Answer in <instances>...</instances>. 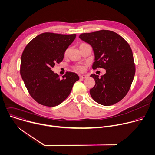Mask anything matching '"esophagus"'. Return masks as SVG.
Here are the masks:
<instances>
[{
  "mask_svg": "<svg viewBox=\"0 0 155 155\" xmlns=\"http://www.w3.org/2000/svg\"><path fill=\"white\" fill-rule=\"evenodd\" d=\"M79 76H80V78H82V79H85V78H86L88 76H87V75H85V74H80Z\"/></svg>",
  "mask_w": 155,
  "mask_h": 155,
  "instance_id": "34e87169",
  "label": "esophagus"
}]
</instances>
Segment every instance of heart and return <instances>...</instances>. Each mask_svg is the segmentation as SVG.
Returning a JSON list of instances; mask_svg holds the SVG:
<instances>
[{
    "label": "heart",
    "mask_w": 155,
    "mask_h": 155,
    "mask_svg": "<svg viewBox=\"0 0 155 155\" xmlns=\"http://www.w3.org/2000/svg\"><path fill=\"white\" fill-rule=\"evenodd\" d=\"M68 49H67V50H66V51H65V55H67V53H68ZM76 68L77 70H81V71H82V70H84V67H83V66H81V65L77 66V67H76Z\"/></svg>",
    "instance_id": "b5f03b06"
}]
</instances>
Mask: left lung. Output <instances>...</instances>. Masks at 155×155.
<instances>
[{"label":"left lung","mask_w":155,"mask_h":155,"mask_svg":"<svg viewBox=\"0 0 155 155\" xmlns=\"http://www.w3.org/2000/svg\"><path fill=\"white\" fill-rule=\"evenodd\" d=\"M79 38L92 47L95 55L92 68L106 70L101 78L90 75L95 81L90 90L91 98L103 106L118 103L127 94L135 74L131 47L120 35L107 30L82 34Z\"/></svg>","instance_id":"obj_1"}]
</instances>
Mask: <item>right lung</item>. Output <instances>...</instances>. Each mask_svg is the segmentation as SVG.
<instances>
[{
    "label": "right lung",
    "instance_id": "1",
    "mask_svg": "<svg viewBox=\"0 0 155 155\" xmlns=\"http://www.w3.org/2000/svg\"><path fill=\"white\" fill-rule=\"evenodd\" d=\"M76 34L46 32L38 35L25 48L21 60L20 73L32 97L39 104L54 107L70 95L78 75L67 72L60 78L51 68L62 61L65 52L73 42Z\"/></svg>",
    "mask_w": 155,
    "mask_h": 155
}]
</instances>
